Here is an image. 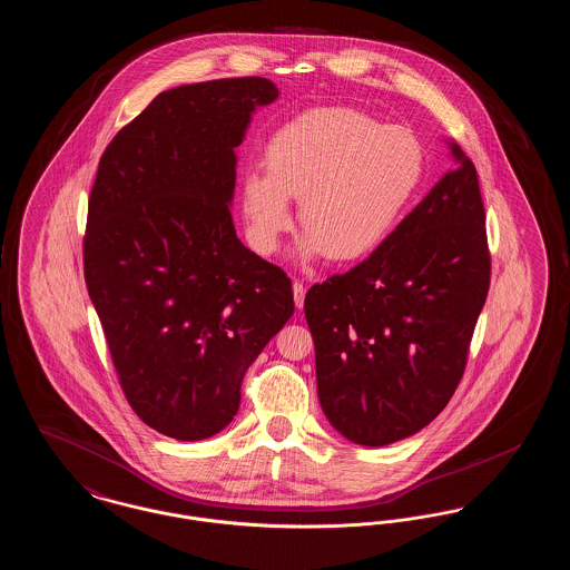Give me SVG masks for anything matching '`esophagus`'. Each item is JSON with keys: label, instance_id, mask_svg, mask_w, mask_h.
<instances>
[{"label": "esophagus", "instance_id": "34e87169", "mask_svg": "<svg viewBox=\"0 0 570 570\" xmlns=\"http://www.w3.org/2000/svg\"><path fill=\"white\" fill-rule=\"evenodd\" d=\"M293 293H295V303H297V307H303V301H305V284L297 279V282L293 284Z\"/></svg>", "mask_w": 570, "mask_h": 570}]
</instances>
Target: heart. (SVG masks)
Here are the masks:
<instances>
[{
	"instance_id": "1",
	"label": "heart",
	"mask_w": 570,
	"mask_h": 570,
	"mask_svg": "<svg viewBox=\"0 0 570 570\" xmlns=\"http://www.w3.org/2000/svg\"><path fill=\"white\" fill-rule=\"evenodd\" d=\"M265 173L244 177L242 196L254 245L269 254L301 200L307 230L298 254L351 263L384 244L419 190L425 154L400 126L353 109H312L284 124L265 147Z\"/></svg>"
}]
</instances>
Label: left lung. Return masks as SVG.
Returning a JSON list of instances; mask_svg holds the SVG:
<instances>
[{
	"label": "left lung",
	"instance_id": "left-lung-1",
	"mask_svg": "<svg viewBox=\"0 0 570 570\" xmlns=\"http://www.w3.org/2000/svg\"><path fill=\"white\" fill-rule=\"evenodd\" d=\"M449 170L351 272L305 295L318 400L363 446L416 434L460 384L491 277L476 168L451 142Z\"/></svg>",
	"mask_w": 570,
	"mask_h": 570
}]
</instances>
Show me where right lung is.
I'll return each mask as SVG.
<instances>
[{
	"label": "right lung",
	"instance_id": "right-lung-1",
	"mask_svg": "<svg viewBox=\"0 0 570 570\" xmlns=\"http://www.w3.org/2000/svg\"><path fill=\"white\" fill-rule=\"evenodd\" d=\"M269 79L163 91L105 149L82 269L121 391L156 432L203 440L239 410L247 367L295 312L293 282L235 233V147Z\"/></svg>",
	"mask_w": 570,
	"mask_h": 570
}]
</instances>
